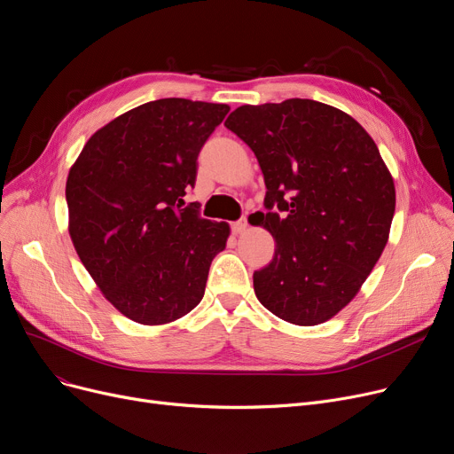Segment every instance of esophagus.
Here are the masks:
<instances>
[{
	"mask_svg": "<svg viewBox=\"0 0 454 454\" xmlns=\"http://www.w3.org/2000/svg\"><path fill=\"white\" fill-rule=\"evenodd\" d=\"M247 228H248L247 217H243L241 221H235V223L231 224V231H233V233H243Z\"/></svg>",
	"mask_w": 454,
	"mask_h": 454,
	"instance_id": "34e87169",
	"label": "esophagus"
}]
</instances>
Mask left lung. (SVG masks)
I'll return each instance as SVG.
<instances>
[{
  "label": "left lung",
  "mask_w": 454,
  "mask_h": 454,
  "mask_svg": "<svg viewBox=\"0 0 454 454\" xmlns=\"http://www.w3.org/2000/svg\"><path fill=\"white\" fill-rule=\"evenodd\" d=\"M224 127L263 171L274 237L270 263L254 272L257 300L296 325H317L346 307L383 254L395 187L370 134L348 114L311 99L245 105Z\"/></svg>",
  "instance_id": "1"
}]
</instances>
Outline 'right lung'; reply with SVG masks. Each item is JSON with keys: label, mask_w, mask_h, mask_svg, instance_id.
Here are the masks:
<instances>
[{"label": "right lung", "mask_w": 454, "mask_h": 454, "mask_svg": "<svg viewBox=\"0 0 454 454\" xmlns=\"http://www.w3.org/2000/svg\"><path fill=\"white\" fill-rule=\"evenodd\" d=\"M228 105L158 99L95 132L69 169V235L105 298L127 318L160 325L195 309L226 223L184 206L197 158Z\"/></svg>", "instance_id": "right-lung-1"}]
</instances>
